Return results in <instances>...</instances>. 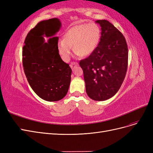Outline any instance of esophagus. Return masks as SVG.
Returning <instances> with one entry per match:
<instances>
[{
    "label": "esophagus",
    "mask_w": 153,
    "mask_h": 153,
    "mask_svg": "<svg viewBox=\"0 0 153 153\" xmlns=\"http://www.w3.org/2000/svg\"><path fill=\"white\" fill-rule=\"evenodd\" d=\"M78 65V63L76 62H72L70 64V67L71 68V69H73L75 66H76Z\"/></svg>",
    "instance_id": "esophagus-1"
}]
</instances>
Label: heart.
Segmentation results:
<instances>
[{
    "mask_svg": "<svg viewBox=\"0 0 153 153\" xmlns=\"http://www.w3.org/2000/svg\"><path fill=\"white\" fill-rule=\"evenodd\" d=\"M100 38V27L94 23L73 26L64 34L63 40L59 42V53L63 61H68L73 46L77 55L88 56L96 49Z\"/></svg>",
    "mask_w": 153,
    "mask_h": 153,
    "instance_id": "heart-1",
    "label": "heart"
}]
</instances>
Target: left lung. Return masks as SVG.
<instances>
[{
	"instance_id": "obj_1",
	"label": "left lung",
	"mask_w": 153,
	"mask_h": 153,
	"mask_svg": "<svg viewBox=\"0 0 153 153\" xmlns=\"http://www.w3.org/2000/svg\"><path fill=\"white\" fill-rule=\"evenodd\" d=\"M101 26V38L94 52L79 64L84 72L86 92L92 100L112 98L126 76L128 49L123 34L105 20H96Z\"/></svg>"
}]
</instances>
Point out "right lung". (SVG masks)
Segmentation results:
<instances>
[{"mask_svg":"<svg viewBox=\"0 0 153 153\" xmlns=\"http://www.w3.org/2000/svg\"><path fill=\"white\" fill-rule=\"evenodd\" d=\"M58 18L39 22L27 35L22 50V63L29 85L41 99L57 101L65 96L72 70L59 53L58 37L45 42L43 36H52L59 30Z\"/></svg>","mask_w":153,"mask_h":153,"instance_id":"right-lung-1","label":"right lung"}]
</instances>
